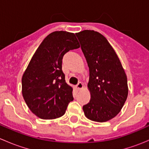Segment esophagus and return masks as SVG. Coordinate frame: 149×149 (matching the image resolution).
I'll list each match as a JSON object with an SVG mask.
<instances>
[{
    "mask_svg": "<svg viewBox=\"0 0 149 149\" xmlns=\"http://www.w3.org/2000/svg\"><path fill=\"white\" fill-rule=\"evenodd\" d=\"M83 88H84V85L81 82H80V83H79L77 85H76V88H77L78 90H81Z\"/></svg>",
    "mask_w": 149,
    "mask_h": 149,
    "instance_id": "34e87169",
    "label": "esophagus"
}]
</instances>
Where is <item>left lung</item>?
Here are the masks:
<instances>
[{
	"instance_id": "left-lung-1",
	"label": "left lung",
	"mask_w": 149,
	"mask_h": 149,
	"mask_svg": "<svg viewBox=\"0 0 149 149\" xmlns=\"http://www.w3.org/2000/svg\"><path fill=\"white\" fill-rule=\"evenodd\" d=\"M89 68V102L84 115L91 120L103 123L121 111L128 94L127 79L116 52L106 38L94 30L76 33Z\"/></svg>"
}]
</instances>
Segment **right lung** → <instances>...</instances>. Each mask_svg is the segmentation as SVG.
Listing matches in <instances>:
<instances>
[{"mask_svg": "<svg viewBox=\"0 0 149 149\" xmlns=\"http://www.w3.org/2000/svg\"><path fill=\"white\" fill-rule=\"evenodd\" d=\"M80 47L74 33L55 31L44 39L33 55L22 79V96L29 109L43 120L65 114L73 101V88L62 70L63 55Z\"/></svg>", "mask_w": 149, "mask_h": 149, "instance_id": "1", "label": "right lung"}]
</instances>
